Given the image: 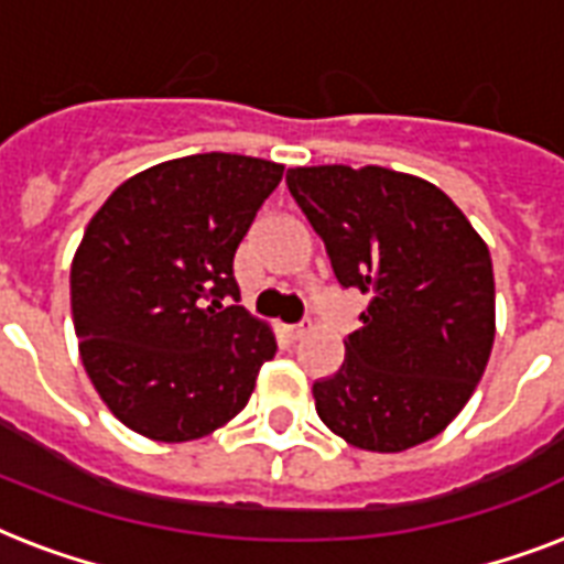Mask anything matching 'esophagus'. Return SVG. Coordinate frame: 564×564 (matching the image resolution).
Wrapping results in <instances>:
<instances>
[{"mask_svg":"<svg viewBox=\"0 0 564 564\" xmlns=\"http://www.w3.org/2000/svg\"><path fill=\"white\" fill-rule=\"evenodd\" d=\"M283 334H286V339H292V343H299L301 336L307 334V327H304V325H290V327H283Z\"/></svg>","mask_w":564,"mask_h":564,"instance_id":"34e87169","label":"esophagus"}]
</instances>
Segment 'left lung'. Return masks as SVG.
Returning a JSON list of instances; mask_svg holds the SVG:
<instances>
[{"mask_svg": "<svg viewBox=\"0 0 564 564\" xmlns=\"http://www.w3.org/2000/svg\"><path fill=\"white\" fill-rule=\"evenodd\" d=\"M286 184L336 281L369 295L343 369L313 383L318 419L377 454L438 436L474 394L495 343L482 237L436 184L406 172L295 166Z\"/></svg>", "mask_w": 564, "mask_h": 564, "instance_id": "left-lung-1", "label": "left lung"}]
</instances>
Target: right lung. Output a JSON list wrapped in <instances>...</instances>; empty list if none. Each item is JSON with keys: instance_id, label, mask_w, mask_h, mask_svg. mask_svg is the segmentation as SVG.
Instances as JSON below:
<instances>
[{"instance_id": "obj_1", "label": "right lung", "mask_w": 564, "mask_h": 564, "mask_svg": "<svg viewBox=\"0 0 564 564\" xmlns=\"http://www.w3.org/2000/svg\"><path fill=\"white\" fill-rule=\"evenodd\" d=\"M283 166L189 154L119 184L69 269L87 377L126 427L193 442L228 424L278 351L272 327L239 307L234 254Z\"/></svg>"}]
</instances>
